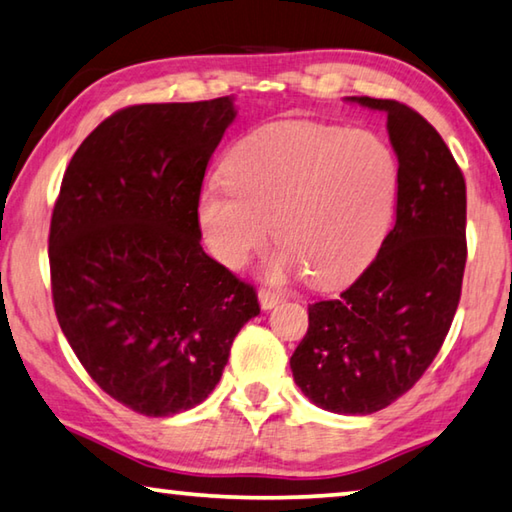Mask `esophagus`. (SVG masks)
Returning a JSON list of instances; mask_svg holds the SVG:
<instances>
[{"label":"esophagus","instance_id":"1","mask_svg":"<svg viewBox=\"0 0 512 512\" xmlns=\"http://www.w3.org/2000/svg\"><path fill=\"white\" fill-rule=\"evenodd\" d=\"M257 296H259V305H262L264 311L273 309L275 305H280V302L287 298L282 291H271V289H259Z\"/></svg>","mask_w":512,"mask_h":512}]
</instances>
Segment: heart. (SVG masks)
<instances>
[{
	"instance_id": "1",
	"label": "heart",
	"mask_w": 512,
	"mask_h": 512,
	"mask_svg": "<svg viewBox=\"0 0 512 512\" xmlns=\"http://www.w3.org/2000/svg\"><path fill=\"white\" fill-rule=\"evenodd\" d=\"M225 183L198 196V225L216 262L244 268L271 239V273L300 268L314 287H336L366 268L391 228L400 171L366 131L280 121L246 135L225 160Z\"/></svg>"
}]
</instances>
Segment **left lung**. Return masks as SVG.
Wrapping results in <instances>:
<instances>
[{"instance_id": "8db88e82", "label": "left lung", "mask_w": 512, "mask_h": 512, "mask_svg": "<svg viewBox=\"0 0 512 512\" xmlns=\"http://www.w3.org/2000/svg\"><path fill=\"white\" fill-rule=\"evenodd\" d=\"M348 101L386 112L400 162L397 219L354 284L309 305L291 372L320 409L368 415L411 391L443 348L461 300L467 198L452 151L427 119L393 99Z\"/></svg>"}]
</instances>
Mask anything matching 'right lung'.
<instances>
[{"mask_svg": "<svg viewBox=\"0 0 512 512\" xmlns=\"http://www.w3.org/2000/svg\"><path fill=\"white\" fill-rule=\"evenodd\" d=\"M237 117L230 97L144 103L76 149L49 228L60 329L112 400L149 418L214 391L257 293L205 255L207 162Z\"/></svg>", "mask_w": 512, "mask_h": 512, "instance_id": "right-lung-1", "label": "right lung"}]
</instances>
